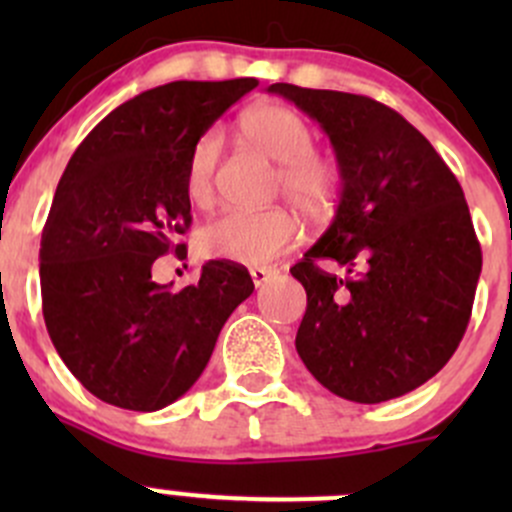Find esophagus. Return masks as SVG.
Segmentation results:
<instances>
[{
    "label": "esophagus",
    "mask_w": 512,
    "mask_h": 512,
    "mask_svg": "<svg viewBox=\"0 0 512 512\" xmlns=\"http://www.w3.org/2000/svg\"><path fill=\"white\" fill-rule=\"evenodd\" d=\"M250 277L255 282V287H262L272 277L270 267H250Z\"/></svg>",
    "instance_id": "34e87169"
}]
</instances>
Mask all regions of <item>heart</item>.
<instances>
[{"label":"heart","mask_w":512,"mask_h":512,"mask_svg":"<svg viewBox=\"0 0 512 512\" xmlns=\"http://www.w3.org/2000/svg\"><path fill=\"white\" fill-rule=\"evenodd\" d=\"M252 146L280 163L275 190L309 218H322L337 198V170L314 153V131L294 108L282 103H260L240 121ZM220 160V136L203 133L190 148L185 165V190L195 205L213 195ZM299 225L285 208L227 210L200 232L205 255L240 265H265L287 252L297 240Z\"/></svg>","instance_id":"1"}]
</instances>
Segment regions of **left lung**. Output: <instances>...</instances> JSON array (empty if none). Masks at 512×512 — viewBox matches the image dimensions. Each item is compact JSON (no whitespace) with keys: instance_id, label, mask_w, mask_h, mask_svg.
I'll return each instance as SVG.
<instances>
[{"instance_id":"obj_1","label":"left lung","mask_w":512,"mask_h":512,"mask_svg":"<svg viewBox=\"0 0 512 512\" xmlns=\"http://www.w3.org/2000/svg\"><path fill=\"white\" fill-rule=\"evenodd\" d=\"M322 126L337 153L342 198L332 225L292 267L307 292L299 359L356 404L426 384L466 334L480 242L466 195L436 148L369 96L272 84ZM319 259L342 264V278Z\"/></svg>"}]
</instances>
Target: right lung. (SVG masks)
<instances>
[{"mask_svg":"<svg viewBox=\"0 0 512 512\" xmlns=\"http://www.w3.org/2000/svg\"><path fill=\"white\" fill-rule=\"evenodd\" d=\"M257 86L173 81L113 108L81 141L41 232L46 332L96 399L128 411L173 404L208 366L218 334L252 294L242 265L210 260L183 289L153 282V262L185 245L190 148Z\"/></svg>","mask_w":512,"mask_h":512,"instance_id":"1","label":"right lung"}]
</instances>
